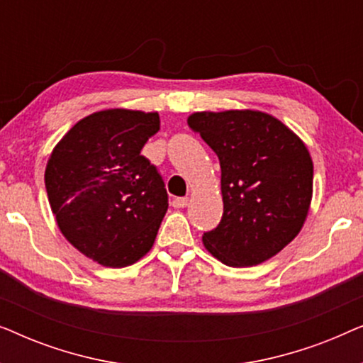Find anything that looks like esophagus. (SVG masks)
<instances>
[{
  "mask_svg": "<svg viewBox=\"0 0 363 363\" xmlns=\"http://www.w3.org/2000/svg\"><path fill=\"white\" fill-rule=\"evenodd\" d=\"M188 203H190L188 198H173L172 205H173V208H185V206H188Z\"/></svg>",
  "mask_w": 363,
  "mask_h": 363,
  "instance_id": "obj_1",
  "label": "esophagus"
}]
</instances>
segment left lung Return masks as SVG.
<instances>
[{"label": "left lung", "instance_id": "obj_1", "mask_svg": "<svg viewBox=\"0 0 363 363\" xmlns=\"http://www.w3.org/2000/svg\"><path fill=\"white\" fill-rule=\"evenodd\" d=\"M188 125L220 158L223 216L203 235L226 266H256L301 231L312 198L314 167L284 123L256 111L196 112Z\"/></svg>", "mask_w": 363, "mask_h": 363}]
</instances>
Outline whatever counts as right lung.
Returning a JSON list of instances; mask_svg holds the SVG:
<instances>
[{"mask_svg": "<svg viewBox=\"0 0 363 363\" xmlns=\"http://www.w3.org/2000/svg\"><path fill=\"white\" fill-rule=\"evenodd\" d=\"M158 130L157 112L111 108L79 121L51 153L44 182L59 230L99 264L130 266L153 246L168 195L140 152Z\"/></svg>", "mask_w": 363, "mask_h": 363, "instance_id": "obj_1", "label": "right lung"}]
</instances>
